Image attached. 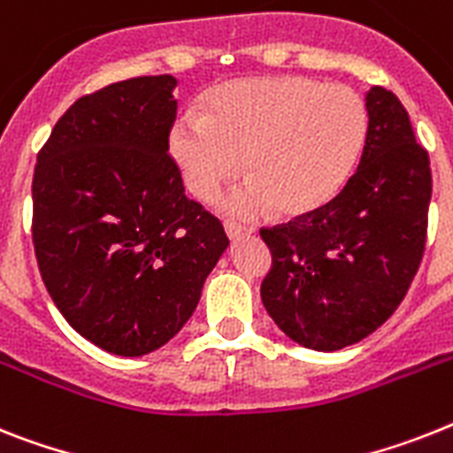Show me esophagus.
I'll use <instances>...</instances> for the list:
<instances>
[{"label":"esophagus","instance_id":"esophagus-1","mask_svg":"<svg viewBox=\"0 0 453 453\" xmlns=\"http://www.w3.org/2000/svg\"><path fill=\"white\" fill-rule=\"evenodd\" d=\"M224 231H226V235H229L231 241H238V238H242V235L252 234L250 226H242V224L238 222H224Z\"/></svg>","mask_w":453,"mask_h":453}]
</instances>
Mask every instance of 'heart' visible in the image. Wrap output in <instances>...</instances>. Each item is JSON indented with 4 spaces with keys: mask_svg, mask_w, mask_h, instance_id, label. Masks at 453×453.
<instances>
[{
    "mask_svg": "<svg viewBox=\"0 0 453 453\" xmlns=\"http://www.w3.org/2000/svg\"><path fill=\"white\" fill-rule=\"evenodd\" d=\"M368 115L345 85L301 76L242 78L203 99L201 115H185L171 150L187 189L212 199L241 171L252 178L226 196V211L250 218L275 205L301 215L331 201L364 150Z\"/></svg>",
    "mask_w": 453,
    "mask_h": 453,
    "instance_id": "heart-1",
    "label": "heart"
}]
</instances>
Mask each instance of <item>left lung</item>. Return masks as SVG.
<instances>
[{
  "label": "left lung",
  "mask_w": 453,
  "mask_h": 453,
  "mask_svg": "<svg viewBox=\"0 0 453 453\" xmlns=\"http://www.w3.org/2000/svg\"><path fill=\"white\" fill-rule=\"evenodd\" d=\"M368 132L342 192L261 238L273 266L261 301L294 342L335 352L382 326L419 271L431 164L394 92L370 88Z\"/></svg>",
  "instance_id": "8db88e82"
}]
</instances>
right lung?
I'll list each match as a JSON object with an SVG mask.
<instances>
[{
    "label": "right lung",
    "instance_id": "1",
    "mask_svg": "<svg viewBox=\"0 0 453 453\" xmlns=\"http://www.w3.org/2000/svg\"><path fill=\"white\" fill-rule=\"evenodd\" d=\"M173 76L85 95L58 119L32 180V241L52 303L78 334L143 357L196 310L229 238L187 199L168 155Z\"/></svg>",
    "mask_w": 453,
    "mask_h": 453
}]
</instances>
